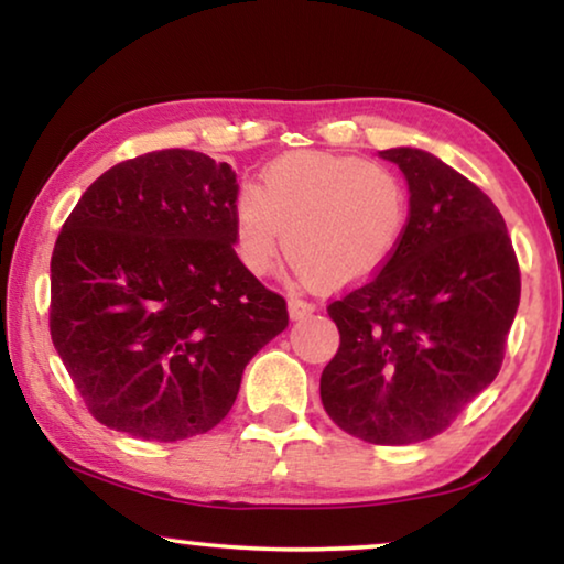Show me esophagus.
I'll use <instances>...</instances> for the list:
<instances>
[{"mask_svg":"<svg viewBox=\"0 0 564 564\" xmlns=\"http://www.w3.org/2000/svg\"><path fill=\"white\" fill-rule=\"evenodd\" d=\"M288 311H290V318L292 321H300V318H307V315H313L315 313V305L307 303V300H303V297L292 295L288 300Z\"/></svg>","mask_w":564,"mask_h":564,"instance_id":"obj_1","label":"esophagus"}]
</instances>
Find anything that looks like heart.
Listing matches in <instances>:
<instances>
[{
  "mask_svg": "<svg viewBox=\"0 0 564 564\" xmlns=\"http://www.w3.org/2000/svg\"><path fill=\"white\" fill-rule=\"evenodd\" d=\"M411 203L392 169L349 153L297 151L261 172L234 203L236 251L264 274L284 249L300 274L341 288L380 272L403 243Z\"/></svg>",
  "mask_w": 564,
  "mask_h": 564,
  "instance_id": "b5f03b06",
  "label": "heart"
}]
</instances>
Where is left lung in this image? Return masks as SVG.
<instances>
[{
  "label": "left lung",
  "mask_w": 564,
  "mask_h": 564,
  "mask_svg": "<svg viewBox=\"0 0 564 564\" xmlns=\"http://www.w3.org/2000/svg\"><path fill=\"white\" fill-rule=\"evenodd\" d=\"M411 220L388 264L328 305L341 344L321 375L330 421L369 444L442 434L496 380L521 274L492 199L434 153L388 149Z\"/></svg>",
  "instance_id": "1"
}]
</instances>
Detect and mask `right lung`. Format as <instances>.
<instances>
[{"label": "right lung", "mask_w": 564, "mask_h": 564, "mask_svg": "<svg viewBox=\"0 0 564 564\" xmlns=\"http://www.w3.org/2000/svg\"><path fill=\"white\" fill-rule=\"evenodd\" d=\"M236 172L187 149L112 166L51 257V338L89 413L145 442L226 419L288 303L236 257Z\"/></svg>", "instance_id": "add662e5"}]
</instances>
